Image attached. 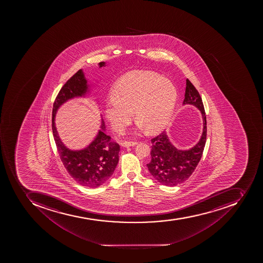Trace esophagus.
<instances>
[{
    "label": "esophagus",
    "mask_w": 263,
    "mask_h": 263,
    "mask_svg": "<svg viewBox=\"0 0 263 263\" xmlns=\"http://www.w3.org/2000/svg\"><path fill=\"white\" fill-rule=\"evenodd\" d=\"M137 142H129V141H125V142L122 143V146L123 147H130V146H135V145H137Z\"/></svg>",
    "instance_id": "1"
}]
</instances>
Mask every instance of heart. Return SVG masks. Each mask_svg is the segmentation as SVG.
<instances>
[{
  "label": "heart",
  "mask_w": 263,
  "mask_h": 263,
  "mask_svg": "<svg viewBox=\"0 0 263 263\" xmlns=\"http://www.w3.org/2000/svg\"><path fill=\"white\" fill-rule=\"evenodd\" d=\"M112 100L104 105V114L114 130L120 133L133 116L138 130L157 133L167 125L176 104L178 92L174 84L160 74L135 70L115 84Z\"/></svg>",
  "instance_id": "1"
}]
</instances>
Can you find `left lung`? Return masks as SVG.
Masks as SVG:
<instances>
[{"instance_id":"left-lung-1","label":"left lung","mask_w":263,"mask_h":263,"mask_svg":"<svg viewBox=\"0 0 263 263\" xmlns=\"http://www.w3.org/2000/svg\"><path fill=\"white\" fill-rule=\"evenodd\" d=\"M183 105H193L201 111L203 130L198 142L189 149H178L163 132L151 140V160L147 163L149 173L162 185L173 186L189 179L201 160L206 141V117L199 92L186 79Z\"/></svg>"}]
</instances>
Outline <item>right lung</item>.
Returning <instances> with one entry per match:
<instances>
[{"label":"right lung","mask_w":263,"mask_h":263,"mask_svg":"<svg viewBox=\"0 0 263 263\" xmlns=\"http://www.w3.org/2000/svg\"><path fill=\"white\" fill-rule=\"evenodd\" d=\"M105 66L104 62L99 63L100 68ZM89 88L83 70H79L66 81L54 102L52 128L61 160L68 174L82 186L98 187L112 176L118 165L120 151L118 143L111 141V137L106 135L103 118L96 138L84 149L77 151L69 149L63 144L55 126V116L61 106L74 98L85 97L89 95Z\"/></svg>","instance_id":"1"}]
</instances>
